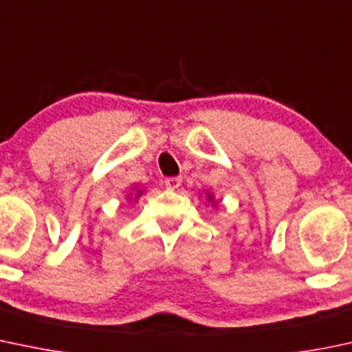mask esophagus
<instances>
[{"label": "esophagus", "instance_id": "34e87169", "mask_svg": "<svg viewBox=\"0 0 352 352\" xmlns=\"http://www.w3.org/2000/svg\"><path fill=\"white\" fill-rule=\"evenodd\" d=\"M180 184H182V179H180V177H168V179H165V187L170 188V190L179 188Z\"/></svg>", "mask_w": 352, "mask_h": 352}]
</instances>
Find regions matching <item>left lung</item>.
Instances as JSON below:
<instances>
[{
  "mask_svg": "<svg viewBox=\"0 0 352 352\" xmlns=\"http://www.w3.org/2000/svg\"><path fill=\"white\" fill-rule=\"evenodd\" d=\"M206 199H207V201H209V202H212V206L216 204V202H214V195L210 194V192H207V194H206Z\"/></svg>",
  "mask_w": 352,
  "mask_h": 352,
  "instance_id": "obj_1",
  "label": "left lung"
}]
</instances>
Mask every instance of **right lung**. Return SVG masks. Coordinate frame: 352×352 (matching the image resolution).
<instances>
[{
    "label": "right lung",
    "mask_w": 352,
    "mask_h": 352,
    "mask_svg": "<svg viewBox=\"0 0 352 352\" xmlns=\"http://www.w3.org/2000/svg\"><path fill=\"white\" fill-rule=\"evenodd\" d=\"M135 190H136V187H135ZM142 194H143V190H136L135 197H136V199H138V197H140V195H142ZM129 199H131V195H129Z\"/></svg>",
    "instance_id": "right-lung-1"
}]
</instances>
